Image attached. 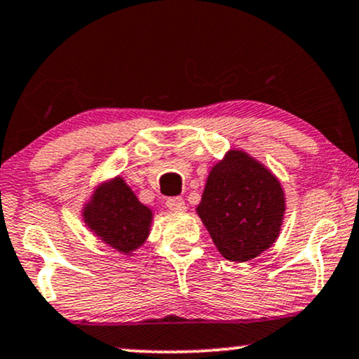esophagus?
I'll return each instance as SVG.
<instances>
[{"instance_id": "esophagus-1", "label": "esophagus", "mask_w": 359, "mask_h": 359, "mask_svg": "<svg viewBox=\"0 0 359 359\" xmlns=\"http://www.w3.org/2000/svg\"><path fill=\"white\" fill-rule=\"evenodd\" d=\"M165 205H167V208L170 210V212H175V213H182V212H185V210H187V205H185L184 198H180V197L167 198Z\"/></svg>"}]
</instances>
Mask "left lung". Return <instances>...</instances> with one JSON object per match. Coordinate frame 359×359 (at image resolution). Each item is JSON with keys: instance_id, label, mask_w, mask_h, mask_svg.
Instances as JSON below:
<instances>
[{"instance_id": "obj_1", "label": "left lung", "mask_w": 359, "mask_h": 359, "mask_svg": "<svg viewBox=\"0 0 359 359\" xmlns=\"http://www.w3.org/2000/svg\"><path fill=\"white\" fill-rule=\"evenodd\" d=\"M197 215L224 259L246 262L274 245L285 195L279 179L243 149H229L212 167Z\"/></svg>"}]
</instances>
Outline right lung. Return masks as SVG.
<instances>
[{
    "label": "right lung",
    "instance_id": "obj_1",
    "mask_svg": "<svg viewBox=\"0 0 359 359\" xmlns=\"http://www.w3.org/2000/svg\"><path fill=\"white\" fill-rule=\"evenodd\" d=\"M82 217L95 236L128 256L144 245L154 215L118 175L95 187L83 205Z\"/></svg>",
    "mask_w": 359,
    "mask_h": 359
}]
</instances>
